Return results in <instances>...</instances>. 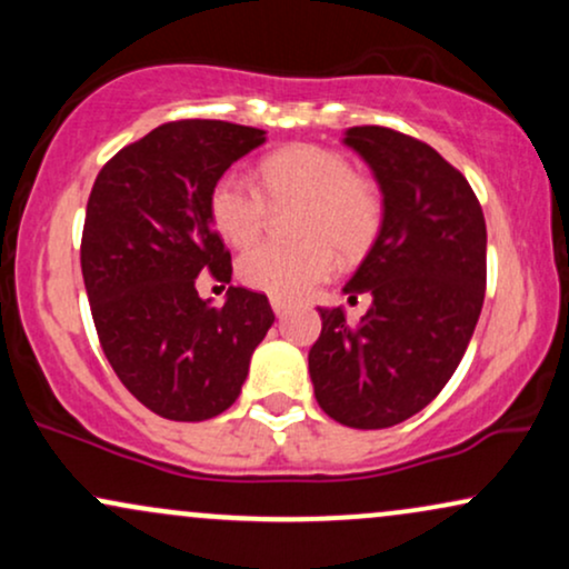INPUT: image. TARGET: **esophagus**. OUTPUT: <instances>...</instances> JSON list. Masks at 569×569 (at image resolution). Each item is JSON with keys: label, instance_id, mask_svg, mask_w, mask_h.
Returning a JSON list of instances; mask_svg holds the SVG:
<instances>
[{"label": "esophagus", "instance_id": "esophagus-1", "mask_svg": "<svg viewBox=\"0 0 569 569\" xmlns=\"http://www.w3.org/2000/svg\"><path fill=\"white\" fill-rule=\"evenodd\" d=\"M270 305H272V312H276V316L280 318V316H286V312H289V302H286V299H276V297H272L270 299Z\"/></svg>", "mask_w": 569, "mask_h": 569}]
</instances>
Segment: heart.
<instances>
[{"label": "heart", "instance_id": "b5f03b06", "mask_svg": "<svg viewBox=\"0 0 569 569\" xmlns=\"http://www.w3.org/2000/svg\"><path fill=\"white\" fill-rule=\"evenodd\" d=\"M257 184L224 173L208 192V219L224 243L251 246L267 224L271 206L302 202L293 234L299 243H262L246 251L238 276L248 289L276 299H299L331 278L337 254L358 259L382 227L380 189L352 171L350 160L316 143H291L259 162Z\"/></svg>", "mask_w": 569, "mask_h": 569}]
</instances>
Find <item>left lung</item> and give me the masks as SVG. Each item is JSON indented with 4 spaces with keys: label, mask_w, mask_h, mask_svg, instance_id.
<instances>
[{
    "label": "left lung",
    "mask_w": 569,
    "mask_h": 569,
    "mask_svg": "<svg viewBox=\"0 0 569 569\" xmlns=\"http://www.w3.org/2000/svg\"><path fill=\"white\" fill-rule=\"evenodd\" d=\"M382 192V227L345 293L371 307L350 326L318 307L310 380L331 420L375 430L426 409L471 342L487 286V224L471 184L428 143L390 128L345 130Z\"/></svg>",
    "instance_id": "8db88e82"
}]
</instances>
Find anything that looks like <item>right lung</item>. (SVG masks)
I'll return each mask as SVG.
<instances>
[{
    "label": "right lung",
    "instance_id": "1",
    "mask_svg": "<svg viewBox=\"0 0 569 569\" xmlns=\"http://www.w3.org/2000/svg\"><path fill=\"white\" fill-rule=\"evenodd\" d=\"M221 120L166 122L98 173L82 230V278L101 348L147 409L176 422L230 409L276 316L264 293L230 286L221 307L198 278H232L208 192L267 141Z\"/></svg>",
    "mask_w": 569,
    "mask_h": 569
}]
</instances>
